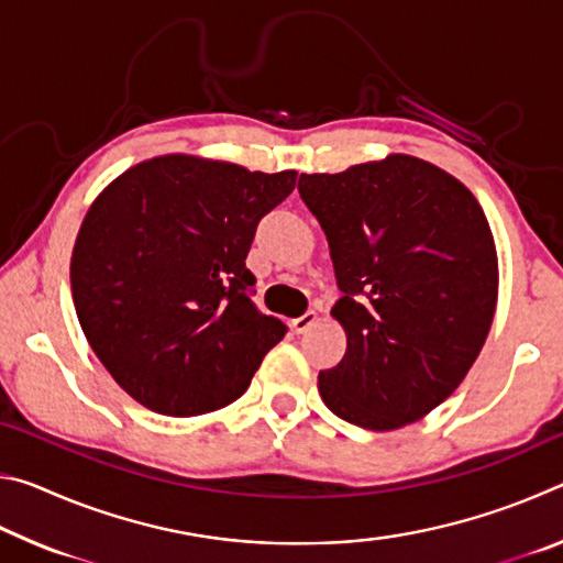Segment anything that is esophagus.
I'll use <instances>...</instances> for the list:
<instances>
[{"label":"esophagus","instance_id":"1","mask_svg":"<svg viewBox=\"0 0 563 563\" xmlns=\"http://www.w3.org/2000/svg\"><path fill=\"white\" fill-rule=\"evenodd\" d=\"M316 320H318V312H316V310L302 312L300 318H295V320H292V330H295V332H305V330H308Z\"/></svg>","mask_w":563,"mask_h":563}]
</instances>
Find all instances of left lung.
Instances as JSON below:
<instances>
[{"mask_svg":"<svg viewBox=\"0 0 563 563\" xmlns=\"http://www.w3.org/2000/svg\"><path fill=\"white\" fill-rule=\"evenodd\" d=\"M300 198L328 235L347 352L318 375L340 419L387 432L450 397L489 335L497 247L454 176L415 156L302 174Z\"/></svg>","mask_w":563,"mask_h":563,"instance_id":"left-lung-1","label":"left lung"}]
</instances>
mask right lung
<instances>
[{"mask_svg":"<svg viewBox=\"0 0 563 563\" xmlns=\"http://www.w3.org/2000/svg\"><path fill=\"white\" fill-rule=\"evenodd\" d=\"M295 170L161 156L93 201L71 255L81 330L126 393L168 417L241 397L288 325L253 302L247 251Z\"/></svg>","mask_w":563,"mask_h":563,"instance_id":"obj_1","label":"right lung"}]
</instances>
